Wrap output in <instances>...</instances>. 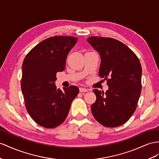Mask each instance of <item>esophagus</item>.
I'll return each mask as SVG.
<instances>
[{
	"label": "esophagus",
	"mask_w": 159,
	"mask_h": 159,
	"mask_svg": "<svg viewBox=\"0 0 159 159\" xmlns=\"http://www.w3.org/2000/svg\"><path fill=\"white\" fill-rule=\"evenodd\" d=\"M79 91H80V93H83V92H87L89 90L87 89H85V88L80 87V88H79Z\"/></svg>",
	"instance_id": "obj_1"
}]
</instances>
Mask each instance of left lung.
<instances>
[{
  "label": "left lung",
  "mask_w": 159,
  "mask_h": 159,
  "mask_svg": "<svg viewBox=\"0 0 159 159\" xmlns=\"http://www.w3.org/2000/svg\"><path fill=\"white\" fill-rule=\"evenodd\" d=\"M87 42L100 55L99 75L107 80L109 87L105 93L93 90L97 99L91 105L92 113L105 127L120 126L135 111L140 95L139 59L128 46L115 39L92 36Z\"/></svg>",
  "instance_id": "obj_1"
}]
</instances>
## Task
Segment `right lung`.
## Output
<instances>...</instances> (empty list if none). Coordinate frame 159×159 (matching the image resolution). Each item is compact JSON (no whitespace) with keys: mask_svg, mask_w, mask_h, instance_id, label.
Here are the masks:
<instances>
[{"mask_svg":"<svg viewBox=\"0 0 159 159\" xmlns=\"http://www.w3.org/2000/svg\"><path fill=\"white\" fill-rule=\"evenodd\" d=\"M77 39L71 36L46 39L24 59L21 90L25 107L32 119L42 127L54 128L62 124L79 94L76 86L61 91L55 84L56 73L65 69L67 55Z\"/></svg>","mask_w":159,"mask_h":159,"instance_id":"right-lung-1","label":"right lung"}]
</instances>
